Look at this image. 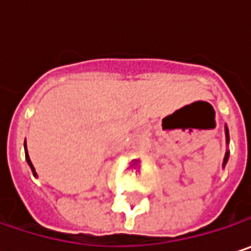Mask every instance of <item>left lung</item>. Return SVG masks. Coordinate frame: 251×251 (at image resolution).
Instances as JSON below:
<instances>
[{
    "label": "left lung",
    "instance_id": "left-lung-1",
    "mask_svg": "<svg viewBox=\"0 0 251 251\" xmlns=\"http://www.w3.org/2000/svg\"><path fill=\"white\" fill-rule=\"evenodd\" d=\"M226 141H229V135H228V127H226ZM228 155H229V152H226V157H224V166L226 164V160H228Z\"/></svg>",
    "mask_w": 251,
    "mask_h": 251
}]
</instances>
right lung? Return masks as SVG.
Instances as JSON below:
<instances>
[{"instance_id": "add662e5", "label": "right lung", "mask_w": 251, "mask_h": 251, "mask_svg": "<svg viewBox=\"0 0 251 251\" xmlns=\"http://www.w3.org/2000/svg\"><path fill=\"white\" fill-rule=\"evenodd\" d=\"M25 160H27V163H28V166H30V169H31V172H33V175L36 176V173H34V167H33V164H31V161H30V158H28V154H27V150H25Z\"/></svg>"}]
</instances>
